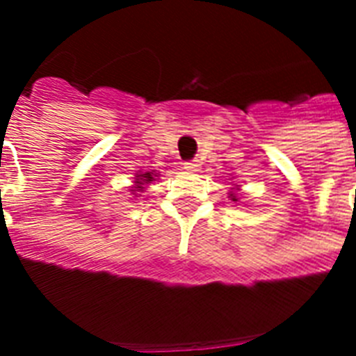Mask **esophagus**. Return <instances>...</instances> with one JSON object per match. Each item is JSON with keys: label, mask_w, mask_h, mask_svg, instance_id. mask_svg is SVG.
I'll return each mask as SVG.
<instances>
[{"label": "esophagus", "mask_w": 356, "mask_h": 356, "mask_svg": "<svg viewBox=\"0 0 356 356\" xmlns=\"http://www.w3.org/2000/svg\"><path fill=\"white\" fill-rule=\"evenodd\" d=\"M184 170H186V172H197V170H200V164L195 161L184 162Z\"/></svg>", "instance_id": "obj_1"}]
</instances>
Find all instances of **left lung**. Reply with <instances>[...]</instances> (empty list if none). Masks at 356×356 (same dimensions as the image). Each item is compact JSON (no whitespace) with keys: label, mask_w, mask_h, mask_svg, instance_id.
Masks as SVG:
<instances>
[{"label":"left lung","mask_w":356,"mask_h":356,"mask_svg":"<svg viewBox=\"0 0 356 356\" xmlns=\"http://www.w3.org/2000/svg\"><path fill=\"white\" fill-rule=\"evenodd\" d=\"M231 200H233V201H238V197H236V194H231Z\"/></svg>","instance_id":"1"}]
</instances>
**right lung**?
I'll list each match as a JSON object with an SVG mask.
<instances>
[{
    "label": "right lung",
    "mask_w": 356,
    "mask_h": 356,
    "mask_svg": "<svg viewBox=\"0 0 356 356\" xmlns=\"http://www.w3.org/2000/svg\"><path fill=\"white\" fill-rule=\"evenodd\" d=\"M155 177H156V173H153V172L136 173V175H134L133 192H142V190H144L145 184H149L151 181H155Z\"/></svg>",
    "instance_id": "1"
}]
</instances>
